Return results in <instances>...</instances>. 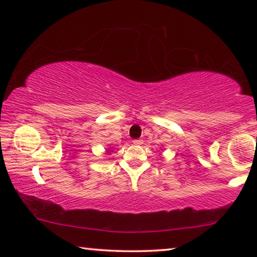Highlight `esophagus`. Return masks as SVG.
I'll use <instances>...</instances> for the list:
<instances>
[{"label": "esophagus", "instance_id": "esophagus-1", "mask_svg": "<svg viewBox=\"0 0 257 257\" xmlns=\"http://www.w3.org/2000/svg\"><path fill=\"white\" fill-rule=\"evenodd\" d=\"M133 143L135 145H141V144H143V141H142V140H134Z\"/></svg>", "mask_w": 257, "mask_h": 257}]
</instances>
